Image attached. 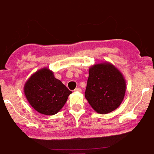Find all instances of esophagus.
I'll return each instance as SVG.
<instances>
[{
    "instance_id": "esophagus-1",
    "label": "esophagus",
    "mask_w": 154,
    "mask_h": 154,
    "mask_svg": "<svg viewBox=\"0 0 154 154\" xmlns=\"http://www.w3.org/2000/svg\"><path fill=\"white\" fill-rule=\"evenodd\" d=\"M74 92H82V89L81 88H76L74 89Z\"/></svg>"
}]
</instances>
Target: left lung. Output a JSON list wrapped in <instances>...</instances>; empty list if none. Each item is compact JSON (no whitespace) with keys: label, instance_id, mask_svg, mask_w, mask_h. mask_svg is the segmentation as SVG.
Wrapping results in <instances>:
<instances>
[{"label":"left lung","instance_id":"left-lung-1","mask_svg":"<svg viewBox=\"0 0 154 154\" xmlns=\"http://www.w3.org/2000/svg\"><path fill=\"white\" fill-rule=\"evenodd\" d=\"M125 86L124 77L113 65L97 64L89 70L85 97L96 112L109 113L122 102Z\"/></svg>","mask_w":154,"mask_h":154}]
</instances>
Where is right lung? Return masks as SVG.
<instances>
[{"mask_svg": "<svg viewBox=\"0 0 154 154\" xmlns=\"http://www.w3.org/2000/svg\"><path fill=\"white\" fill-rule=\"evenodd\" d=\"M70 94L72 92L48 69L35 72L25 85L28 101L42 114L53 115L59 112Z\"/></svg>", "mask_w": 154, "mask_h": 154, "instance_id": "obj_1", "label": "right lung"}]
</instances>
